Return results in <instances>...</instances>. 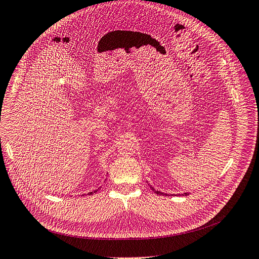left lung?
Returning a JSON list of instances; mask_svg holds the SVG:
<instances>
[{
	"instance_id": "8db88e82",
	"label": "left lung",
	"mask_w": 259,
	"mask_h": 259,
	"mask_svg": "<svg viewBox=\"0 0 259 259\" xmlns=\"http://www.w3.org/2000/svg\"><path fill=\"white\" fill-rule=\"evenodd\" d=\"M150 188H151V190H152V191H155V192H156L157 194H159V195H163V193L160 192V191H156V190H155L154 188H152V187H150ZM183 195H186V196H187V195H189V193H185V194H183Z\"/></svg>"
}]
</instances>
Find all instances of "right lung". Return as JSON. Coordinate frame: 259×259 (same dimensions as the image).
Wrapping results in <instances>:
<instances>
[{
  "instance_id": "1",
  "label": "right lung",
  "mask_w": 259,
  "mask_h": 259,
  "mask_svg": "<svg viewBox=\"0 0 259 259\" xmlns=\"http://www.w3.org/2000/svg\"><path fill=\"white\" fill-rule=\"evenodd\" d=\"M97 191H98V190H95V191H94V192H90V193H89V195H92V194L96 193V192H97ZM84 195H85V194H83V196H84Z\"/></svg>"
}]
</instances>
